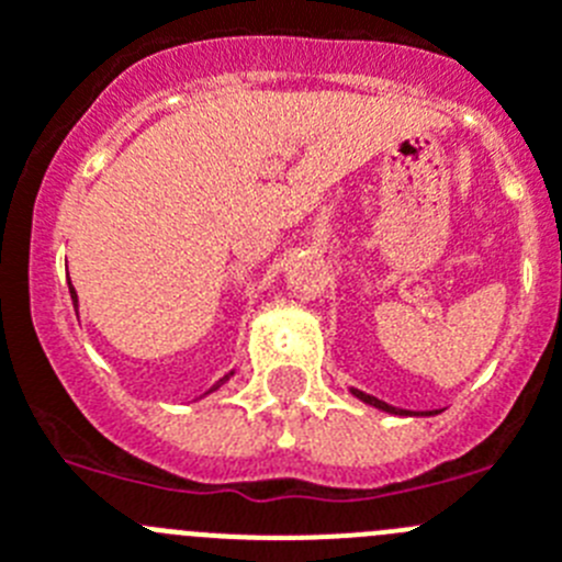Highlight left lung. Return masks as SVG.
<instances>
[{
  "instance_id": "1",
  "label": "left lung",
  "mask_w": 562,
  "mask_h": 562,
  "mask_svg": "<svg viewBox=\"0 0 562 562\" xmlns=\"http://www.w3.org/2000/svg\"><path fill=\"white\" fill-rule=\"evenodd\" d=\"M350 394H352V397H358V401L367 403V406L381 408V412H386V414H401V417H434V414H439L437 408H434V412H408V408H394V406H389V403L372 397V394L361 392V389H350Z\"/></svg>"
}]
</instances>
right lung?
<instances>
[{"label":"right lung","instance_id":"right-lung-1","mask_svg":"<svg viewBox=\"0 0 562 562\" xmlns=\"http://www.w3.org/2000/svg\"><path fill=\"white\" fill-rule=\"evenodd\" d=\"M69 293H72V305H75V311H78V291H75V288H72V282H69ZM232 375H235V369H232L229 375H224V378H221V381H218V383H215V386H212V389H210V392H215V389H221V386H224V383H226V381H229V378H232ZM210 392H206V394H210Z\"/></svg>","mask_w":562,"mask_h":562}]
</instances>
